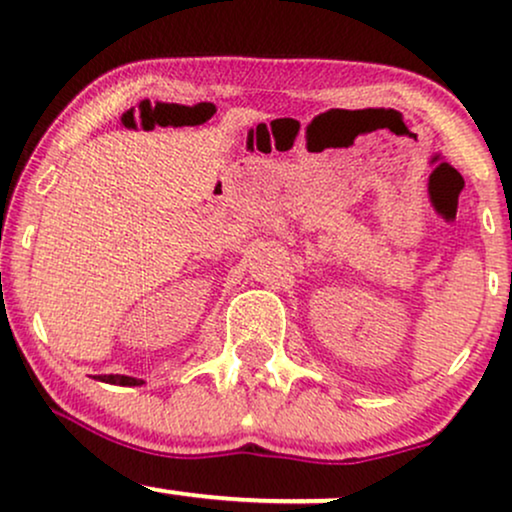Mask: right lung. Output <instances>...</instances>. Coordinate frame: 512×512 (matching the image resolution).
<instances>
[{"label": "right lung", "instance_id": "add662e5", "mask_svg": "<svg viewBox=\"0 0 512 512\" xmlns=\"http://www.w3.org/2000/svg\"><path fill=\"white\" fill-rule=\"evenodd\" d=\"M103 383H113V385H142L144 380H137V378H127V375H105L101 378Z\"/></svg>", "mask_w": 512, "mask_h": 512}]
</instances>
